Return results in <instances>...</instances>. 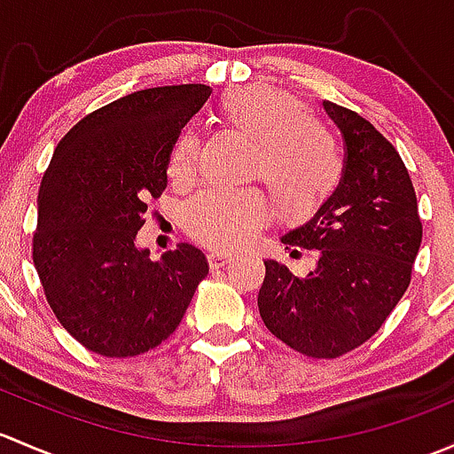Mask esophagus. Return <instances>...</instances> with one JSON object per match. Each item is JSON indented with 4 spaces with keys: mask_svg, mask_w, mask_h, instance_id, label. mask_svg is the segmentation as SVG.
Here are the masks:
<instances>
[{
    "mask_svg": "<svg viewBox=\"0 0 454 454\" xmlns=\"http://www.w3.org/2000/svg\"><path fill=\"white\" fill-rule=\"evenodd\" d=\"M206 259H208L210 268L217 270V268H223V265H226L228 261L232 259V256L226 254V253H208V254H206Z\"/></svg>",
    "mask_w": 454,
    "mask_h": 454,
    "instance_id": "esophagus-1",
    "label": "esophagus"
}]
</instances>
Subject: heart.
<instances>
[{
	"label": "heart",
	"instance_id": "1",
	"mask_svg": "<svg viewBox=\"0 0 454 454\" xmlns=\"http://www.w3.org/2000/svg\"><path fill=\"white\" fill-rule=\"evenodd\" d=\"M219 116L232 131L254 142L250 176L263 182L283 222L309 219L340 184L342 155L336 136L325 122L308 116L294 96L265 85L235 87L219 100ZM198 153V134L180 131L168 153V177L191 180ZM270 210L272 204L261 189H206L186 206L184 226L201 244L237 248L253 239Z\"/></svg>",
	"mask_w": 454,
	"mask_h": 454
}]
</instances>
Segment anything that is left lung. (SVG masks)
<instances>
[{"instance_id":"8db88e82","label":"left lung","mask_w":454,"mask_h":454,"mask_svg":"<svg viewBox=\"0 0 454 454\" xmlns=\"http://www.w3.org/2000/svg\"><path fill=\"white\" fill-rule=\"evenodd\" d=\"M323 105L345 138L340 184L305 226L281 237L294 256L316 250L318 263L296 277L263 261L256 303L265 327L290 349L332 360L364 345L409 290L422 219L395 146L360 114Z\"/></svg>"}]
</instances>
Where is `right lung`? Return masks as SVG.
Masks as SVG:
<instances>
[{
  "mask_svg": "<svg viewBox=\"0 0 454 454\" xmlns=\"http://www.w3.org/2000/svg\"><path fill=\"white\" fill-rule=\"evenodd\" d=\"M208 96L201 83L122 96L76 122L43 173L32 261L57 320L94 354L134 358L158 347L208 274L193 246L151 261L134 244L149 201L167 189L173 142Z\"/></svg>",
  "mask_w": 454,
  "mask_h": 454,
  "instance_id": "add662e5",
  "label": "right lung"
}]
</instances>
